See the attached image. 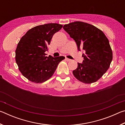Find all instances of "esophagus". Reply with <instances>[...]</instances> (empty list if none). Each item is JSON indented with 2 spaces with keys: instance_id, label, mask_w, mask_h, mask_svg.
Instances as JSON below:
<instances>
[{
  "instance_id": "1",
  "label": "esophagus",
  "mask_w": 125,
  "mask_h": 125,
  "mask_svg": "<svg viewBox=\"0 0 125 125\" xmlns=\"http://www.w3.org/2000/svg\"><path fill=\"white\" fill-rule=\"evenodd\" d=\"M65 61H67V62H69V61H71L70 59H69V58H65Z\"/></svg>"
}]
</instances>
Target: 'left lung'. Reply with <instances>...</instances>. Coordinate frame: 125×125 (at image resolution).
I'll return each mask as SVG.
<instances>
[{
    "instance_id": "8db88e82",
    "label": "left lung",
    "mask_w": 125,
    "mask_h": 125,
    "mask_svg": "<svg viewBox=\"0 0 125 125\" xmlns=\"http://www.w3.org/2000/svg\"><path fill=\"white\" fill-rule=\"evenodd\" d=\"M63 29L73 39L78 49L82 48L85 53L82 63L73 71L80 82L90 84L96 82L106 73L113 60V52L109 40L100 29L82 21L64 25Z\"/></svg>"
}]
</instances>
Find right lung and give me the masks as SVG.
Instances as JSON below:
<instances>
[{
	"mask_svg": "<svg viewBox=\"0 0 125 125\" xmlns=\"http://www.w3.org/2000/svg\"><path fill=\"white\" fill-rule=\"evenodd\" d=\"M62 26L56 23L39 25L30 29L21 38L15 51V60L20 72L30 81L41 83L49 79L65 58L47 57L45 53L52 36Z\"/></svg>",
	"mask_w": 125,
	"mask_h": 125,
	"instance_id": "right-lung-1",
	"label": "right lung"
}]
</instances>
